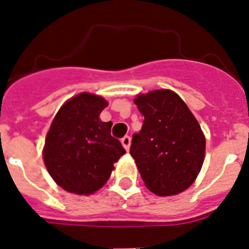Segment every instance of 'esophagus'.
I'll return each mask as SVG.
<instances>
[{
	"instance_id": "1",
	"label": "esophagus",
	"mask_w": 249,
	"mask_h": 249,
	"mask_svg": "<svg viewBox=\"0 0 249 249\" xmlns=\"http://www.w3.org/2000/svg\"><path fill=\"white\" fill-rule=\"evenodd\" d=\"M121 142H122L123 147L126 148V151H128L129 146H131V137H129V136H124V137L121 140Z\"/></svg>"
}]
</instances>
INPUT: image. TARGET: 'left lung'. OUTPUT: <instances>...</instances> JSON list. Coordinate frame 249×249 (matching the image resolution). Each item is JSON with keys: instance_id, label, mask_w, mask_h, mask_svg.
I'll list each match as a JSON object with an SVG mask.
<instances>
[{"instance_id": "8db88e82", "label": "left lung", "mask_w": 249, "mask_h": 249, "mask_svg": "<svg viewBox=\"0 0 249 249\" xmlns=\"http://www.w3.org/2000/svg\"><path fill=\"white\" fill-rule=\"evenodd\" d=\"M135 103L144 120L141 131L132 136L129 153L144 184L162 197L183 192L204 160L206 138L199 123L169 89L138 94Z\"/></svg>"}]
</instances>
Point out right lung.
<instances>
[{
  "instance_id": "obj_1",
  "label": "right lung",
  "mask_w": 249,
  "mask_h": 249,
  "mask_svg": "<svg viewBox=\"0 0 249 249\" xmlns=\"http://www.w3.org/2000/svg\"><path fill=\"white\" fill-rule=\"evenodd\" d=\"M108 106L96 94H77L59 108L51 123L43 160L51 177L67 192L91 195L108 181L113 163L126 153L111 136L112 122L100 114Z\"/></svg>"
}]
</instances>
